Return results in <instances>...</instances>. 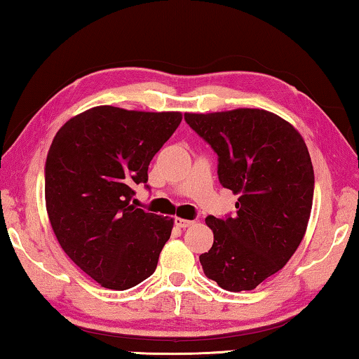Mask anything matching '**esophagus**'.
<instances>
[{
    "label": "esophagus",
    "mask_w": 359,
    "mask_h": 359,
    "mask_svg": "<svg viewBox=\"0 0 359 359\" xmlns=\"http://www.w3.org/2000/svg\"><path fill=\"white\" fill-rule=\"evenodd\" d=\"M193 223H194L193 220H187V218H180V217L175 218V226H179V228H188V226H191Z\"/></svg>",
    "instance_id": "34e87169"
}]
</instances>
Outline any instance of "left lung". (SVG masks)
Returning a JSON list of instances; mask_svg holds the SVG:
<instances>
[{
  "instance_id": "1",
  "label": "left lung",
  "mask_w": 359,
  "mask_h": 359,
  "mask_svg": "<svg viewBox=\"0 0 359 359\" xmlns=\"http://www.w3.org/2000/svg\"><path fill=\"white\" fill-rule=\"evenodd\" d=\"M218 155V179L238 194L236 215L208 217L204 274L228 291L255 290L288 263L306 234L313 201L307 145L290 121L264 109L185 114Z\"/></svg>"
}]
</instances>
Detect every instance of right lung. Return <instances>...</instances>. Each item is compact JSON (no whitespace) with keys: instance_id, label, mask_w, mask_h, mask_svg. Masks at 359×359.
Instances as JSON below:
<instances>
[{"instance_id":"obj_1","label":"right lung","mask_w":359,"mask_h":359,"mask_svg":"<svg viewBox=\"0 0 359 359\" xmlns=\"http://www.w3.org/2000/svg\"><path fill=\"white\" fill-rule=\"evenodd\" d=\"M182 121V112L96 106L69 118L46 161V209L65 253L109 290L154 274L174 218L136 209L133 187Z\"/></svg>"}]
</instances>
